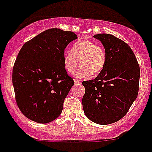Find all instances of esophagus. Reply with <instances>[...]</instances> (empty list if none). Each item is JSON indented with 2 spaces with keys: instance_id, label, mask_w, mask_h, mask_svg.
Returning <instances> with one entry per match:
<instances>
[{
  "instance_id": "34e87169",
  "label": "esophagus",
  "mask_w": 152,
  "mask_h": 152,
  "mask_svg": "<svg viewBox=\"0 0 152 152\" xmlns=\"http://www.w3.org/2000/svg\"><path fill=\"white\" fill-rule=\"evenodd\" d=\"M74 83H75V84L76 85H79V84H81V82L79 80H77V79H75L74 80Z\"/></svg>"
}]
</instances>
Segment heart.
<instances>
[{
    "label": "heart",
    "instance_id": "1",
    "mask_svg": "<svg viewBox=\"0 0 152 152\" xmlns=\"http://www.w3.org/2000/svg\"><path fill=\"white\" fill-rule=\"evenodd\" d=\"M106 60V49L89 39L73 44L72 52L65 51L63 54L64 67L67 73H74L79 63L80 67L76 73L78 78L99 74L104 69Z\"/></svg>",
    "mask_w": 152,
    "mask_h": 152
}]
</instances>
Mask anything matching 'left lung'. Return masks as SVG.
<instances>
[{"label": "left lung", "instance_id": "obj_1", "mask_svg": "<svg viewBox=\"0 0 152 152\" xmlns=\"http://www.w3.org/2000/svg\"><path fill=\"white\" fill-rule=\"evenodd\" d=\"M107 54L104 69L94 79L84 81L83 107L86 115L98 124L122 118L139 92L140 69L134 52L121 39L109 34H96Z\"/></svg>", "mask_w": 152, "mask_h": 152}]
</instances>
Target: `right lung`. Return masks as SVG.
<instances>
[{"label": "right lung", "mask_w": 152, "mask_h": 152, "mask_svg": "<svg viewBox=\"0 0 152 152\" xmlns=\"http://www.w3.org/2000/svg\"><path fill=\"white\" fill-rule=\"evenodd\" d=\"M77 39L72 31L51 28L25 42L12 69L15 101L30 120L46 124L58 117L74 85L63 64L65 48Z\"/></svg>", "instance_id": "1"}]
</instances>
